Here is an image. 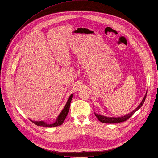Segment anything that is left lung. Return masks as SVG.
Masks as SVG:
<instances>
[{"mask_svg":"<svg viewBox=\"0 0 158 158\" xmlns=\"http://www.w3.org/2000/svg\"><path fill=\"white\" fill-rule=\"evenodd\" d=\"M147 91L146 92V94L144 97V98H143L141 102L140 103V104L139 105L137 108L134 110L132 111L131 112H130V113L127 115H125L124 116H121V117H106L104 115H98L97 113H94V115L97 117V118L99 120L100 122H102L103 123H108V124H113V123H122L124 122L125 121L128 120L131 115H133L134 114V113L135 111H137L138 110H139L141 106H143V104L144 102V100L146 99V97H147Z\"/></svg>","mask_w":158,"mask_h":158,"instance_id":"8db88e82","label":"left lung"}]
</instances>
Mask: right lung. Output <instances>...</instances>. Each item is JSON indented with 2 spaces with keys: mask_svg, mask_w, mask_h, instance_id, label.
I'll return each instance as SVG.
<instances>
[{
  "mask_svg": "<svg viewBox=\"0 0 158 158\" xmlns=\"http://www.w3.org/2000/svg\"><path fill=\"white\" fill-rule=\"evenodd\" d=\"M73 96V94H71L70 97H69V98L67 100V102L64 107V108L63 109V110L61 111L60 115L58 116L57 118H56V121L54 123L48 124L43 121H32V120H30V121L32 123H34L35 124H36L37 126H40V127H46V128L55 127H58V126L61 125L63 124V123L64 122L65 119L68 114L69 108H70V104H71Z\"/></svg>",
  "mask_w": 158,
  "mask_h": 158,
  "instance_id": "add662e5",
  "label": "right lung"
}]
</instances>
